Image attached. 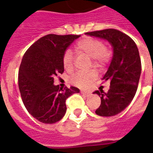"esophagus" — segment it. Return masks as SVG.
<instances>
[{"label":"esophagus","instance_id":"esophagus-1","mask_svg":"<svg viewBox=\"0 0 153 153\" xmlns=\"http://www.w3.org/2000/svg\"><path fill=\"white\" fill-rule=\"evenodd\" d=\"M81 94H82V95L85 96V97H88V96L91 94L90 92H88V91H81Z\"/></svg>","mask_w":153,"mask_h":153}]
</instances>
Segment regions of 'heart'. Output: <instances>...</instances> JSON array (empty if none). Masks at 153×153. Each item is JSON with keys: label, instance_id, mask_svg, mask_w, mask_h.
Returning a JSON list of instances; mask_svg holds the SVG:
<instances>
[{"label": "heart", "instance_id": "heart-1", "mask_svg": "<svg viewBox=\"0 0 153 153\" xmlns=\"http://www.w3.org/2000/svg\"><path fill=\"white\" fill-rule=\"evenodd\" d=\"M77 53L84 54L92 58L95 67H102L109 62L111 57V51L100 39L94 37H86L78 41L74 46ZM62 65L66 71H71L74 66V58L71 51H66L62 56ZM96 74L93 71H79L71 78V83L79 88L88 87L91 82L95 79Z\"/></svg>", "mask_w": 153, "mask_h": 153}]
</instances>
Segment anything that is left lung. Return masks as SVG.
Listing matches in <instances>:
<instances>
[{
  "label": "left lung",
  "mask_w": 153,
  "mask_h": 153,
  "mask_svg": "<svg viewBox=\"0 0 153 153\" xmlns=\"http://www.w3.org/2000/svg\"><path fill=\"white\" fill-rule=\"evenodd\" d=\"M86 34L105 39L114 50L109 69L102 79L109 82V90L107 93L100 90L94 94L101 98V105L96 109V114L102 117L114 116L130 104L137 90L141 73L137 47L128 36L113 28Z\"/></svg>",
  "instance_id": "left-lung-1"
}]
</instances>
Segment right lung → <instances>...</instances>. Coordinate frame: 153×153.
Instances as JSON below:
<instances>
[{"mask_svg": "<svg viewBox=\"0 0 153 153\" xmlns=\"http://www.w3.org/2000/svg\"><path fill=\"white\" fill-rule=\"evenodd\" d=\"M80 36L49 34L35 42L23 56L18 84L24 105L31 115L44 124L60 121L67 111L66 100L79 90L61 89L54 77L62 74V56Z\"/></svg>", "mask_w": 153, "mask_h": 153, "instance_id": "1", "label": "right lung"}]
</instances>
